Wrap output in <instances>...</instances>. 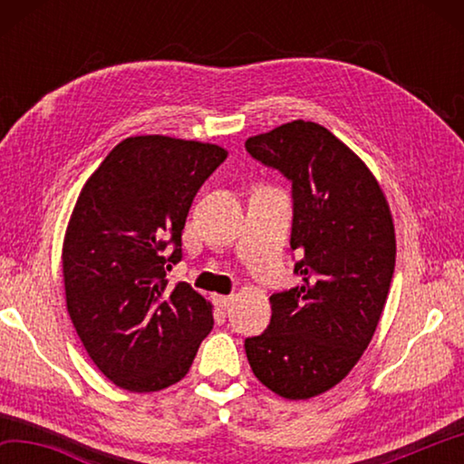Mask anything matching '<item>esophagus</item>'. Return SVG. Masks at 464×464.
<instances>
[{"label": "esophagus", "mask_w": 464, "mask_h": 464, "mask_svg": "<svg viewBox=\"0 0 464 464\" xmlns=\"http://www.w3.org/2000/svg\"><path fill=\"white\" fill-rule=\"evenodd\" d=\"M233 301H235V295H229V296H217V304L221 309H229L231 304H233Z\"/></svg>", "instance_id": "1"}]
</instances>
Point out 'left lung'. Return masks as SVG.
<instances>
[{
    "instance_id": "8db88e82",
    "label": "left lung",
    "mask_w": 464,
    "mask_h": 464,
    "mask_svg": "<svg viewBox=\"0 0 464 464\" xmlns=\"http://www.w3.org/2000/svg\"><path fill=\"white\" fill-rule=\"evenodd\" d=\"M293 184L295 286L270 296L272 319L246 340L257 381L285 399L335 387L371 343L395 270V227L364 161L317 122L293 121L246 140Z\"/></svg>"
}]
</instances>
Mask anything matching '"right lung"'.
I'll return each mask as SVG.
<instances>
[{
	"label": "right lung",
	"instance_id": "obj_1",
	"mask_svg": "<svg viewBox=\"0 0 464 464\" xmlns=\"http://www.w3.org/2000/svg\"><path fill=\"white\" fill-rule=\"evenodd\" d=\"M227 160L218 145L161 135L116 145L82 188L63 243L67 311L106 379L161 391L190 371L213 307L166 274L200 186Z\"/></svg>",
	"mask_w": 464,
	"mask_h": 464
}]
</instances>
